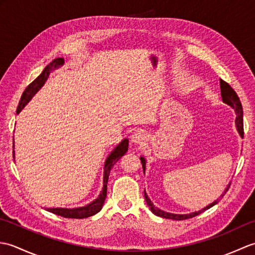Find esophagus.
<instances>
[{
	"label": "esophagus",
	"instance_id": "obj_1",
	"mask_svg": "<svg viewBox=\"0 0 255 255\" xmlns=\"http://www.w3.org/2000/svg\"><path fill=\"white\" fill-rule=\"evenodd\" d=\"M131 140L134 143L138 144H143L145 141H147V134H145L143 131H137L132 134Z\"/></svg>",
	"mask_w": 255,
	"mask_h": 255
}]
</instances>
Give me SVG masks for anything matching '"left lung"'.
<instances>
[{"instance_id":"8db88e82","label":"left lung","mask_w":255,"mask_h":255,"mask_svg":"<svg viewBox=\"0 0 255 255\" xmlns=\"http://www.w3.org/2000/svg\"><path fill=\"white\" fill-rule=\"evenodd\" d=\"M220 89H221V96H223V101L226 103V104H228L231 107L235 108L236 114H237L236 124H237L238 131H239V133L241 134V137H243V134H245V131H243V110H242V105H241V102H240L239 96H238V94L236 93V91L231 88V85L229 83H227L226 81H224V80H220ZM140 160H141L142 167H143V171H144V169H145V161H144L143 158H140ZM230 185H231V184H229V185L227 186L226 191H225V194H226V192H228ZM225 194H223V196H224ZM144 198H145V202H147V204H148V206L150 207L151 211H152L154 215L159 216V217H162V218L173 219V220H185V219L193 218V217H195V216H197L200 213H203V211H205L206 209H209L210 207H213V206L217 204L218 200H219V199H217L213 204H210L209 206H207V207H205V208H203L202 210H199V211H195V213H192V214L175 215V214L165 213V211L161 210L158 207H155V206H153V204L151 203V200L149 199L148 195L145 194V192H144Z\"/></svg>"}]
</instances>
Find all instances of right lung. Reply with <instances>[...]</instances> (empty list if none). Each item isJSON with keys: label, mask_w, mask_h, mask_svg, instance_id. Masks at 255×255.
Returning a JSON list of instances; mask_svg holds the SVG:
<instances>
[{"label": "right lung", "mask_w": 255, "mask_h": 255, "mask_svg": "<svg viewBox=\"0 0 255 255\" xmlns=\"http://www.w3.org/2000/svg\"><path fill=\"white\" fill-rule=\"evenodd\" d=\"M63 62H64L63 58L55 59V60L50 62L44 69V71L41 72L39 77L35 79L28 86H27L25 91L23 92V94H21L20 101L18 103L17 111H16V113H19L21 111V108H24V106L29 102L32 95H34L36 92L41 88L42 84H44L45 81L47 80L48 75H49V73L51 72V70L53 68L61 66V64H63ZM127 151H128V139H124L123 141L115 148V150H114L113 152L110 154V156L107 158L106 163H105V170H104V187H103V191L100 195V197L95 199L93 203H91L90 205L85 206V207H81V208H73V209L49 208L48 209V211H50V213L55 214V215L61 216V217H64V218H73V219H82V218H86V217H91V216H93V215L99 213V211L103 207V204H104V202H105V198L107 195V181H108V176H110L112 167L125 153L127 152ZM13 156H14V150H13Z\"/></svg>", "instance_id": "1"}]
</instances>
